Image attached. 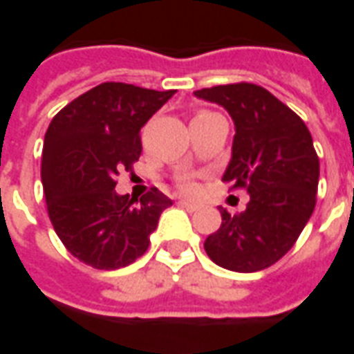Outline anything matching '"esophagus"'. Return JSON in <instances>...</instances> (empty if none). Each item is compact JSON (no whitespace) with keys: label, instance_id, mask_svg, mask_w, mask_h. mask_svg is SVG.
Instances as JSON below:
<instances>
[{"label":"esophagus","instance_id":"34e87169","mask_svg":"<svg viewBox=\"0 0 354 354\" xmlns=\"http://www.w3.org/2000/svg\"><path fill=\"white\" fill-rule=\"evenodd\" d=\"M180 205H182L185 210H189V212H195V210H199V205H197V203H192V201L180 199Z\"/></svg>","mask_w":354,"mask_h":354}]
</instances>
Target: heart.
I'll return each instance as SVG.
<instances>
[{
  "label": "heart",
  "mask_w": 354,
  "mask_h": 354,
  "mask_svg": "<svg viewBox=\"0 0 354 354\" xmlns=\"http://www.w3.org/2000/svg\"><path fill=\"white\" fill-rule=\"evenodd\" d=\"M199 115H201V113H199ZM180 187H182L184 192H193L195 184H193V180H189V178H184V180L180 182Z\"/></svg>",
  "instance_id": "b5f03b06"
}]
</instances>
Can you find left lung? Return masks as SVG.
Masks as SVG:
<instances>
[{
  "label": "left lung",
  "mask_w": 354,
  "mask_h": 354,
  "mask_svg": "<svg viewBox=\"0 0 354 354\" xmlns=\"http://www.w3.org/2000/svg\"><path fill=\"white\" fill-rule=\"evenodd\" d=\"M193 94L225 108L233 119L231 161L222 180L250 195L241 214L218 207L222 225L208 235L205 250L223 269L261 271L294 246L315 210L320 167L311 132L288 106L252 83Z\"/></svg>",
  "instance_id": "left-lung-1"
}]
</instances>
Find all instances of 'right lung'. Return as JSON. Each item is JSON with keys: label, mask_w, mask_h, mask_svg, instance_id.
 Masks as SVG:
<instances>
[{"label": "right lung", "mask_w": 354, "mask_h": 354, "mask_svg": "<svg viewBox=\"0 0 354 354\" xmlns=\"http://www.w3.org/2000/svg\"><path fill=\"white\" fill-rule=\"evenodd\" d=\"M174 91L102 83L60 109L45 132L41 182L53 227L94 269H119L146 252L172 201L157 187L140 199L115 192L119 170L142 153L140 129Z\"/></svg>", "instance_id": "right-lung-1"}]
</instances>
